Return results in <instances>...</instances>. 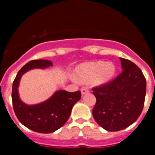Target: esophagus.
I'll use <instances>...</instances> for the list:
<instances>
[{
  "label": "esophagus",
  "mask_w": 155,
  "mask_h": 155,
  "mask_svg": "<svg viewBox=\"0 0 155 155\" xmlns=\"http://www.w3.org/2000/svg\"><path fill=\"white\" fill-rule=\"evenodd\" d=\"M81 92L82 95H84V94L88 93V90H87L86 87H82L81 89Z\"/></svg>",
  "instance_id": "obj_1"
}]
</instances>
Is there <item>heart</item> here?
Wrapping results in <instances>:
<instances>
[{
  "instance_id": "b5f03b06",
  "label": "heart",
  "mask_w": 155,
  "mask_h": 155,
  "mask_svg": "<svg viewBox=\"0 0 155 155\" xmlns=\"http://www.w3.org/2000/svg\"><path fill=\"white\" fill-rule=\"evenodd\" d=\"M76 75L71 76L74 82L91 81L94 86H103L112 81L116 74V66L112 62L98 61L83 63L76 68Z\"/></svg>"
}]
</instances>
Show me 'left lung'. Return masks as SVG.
<instances>
[{"label": "left lung", "mask_w": 155, "mask_h": 155, "mask_svg": "<svg viewBox=\"0 0 155 155\" xmlns=\"http://www.w3.org/2000/svg\"><path fill=\"white\" fill-rule=\"evenodd\" d=\"M123 72L107 84L93 88L96 104L92 114L97 124L107 131H119L136 121L146 95V80L135 64L121 58Z\"/></svg>", "instance_id": "8db88e82"}]
</instances>
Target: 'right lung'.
Here are the masks:
<instances>
[{"label":"right lung","instance_id":"add662e5","mask_svg":"<svg viewBox=\"0 0 155 155\" xmlns=\"http://www.w3.org/2000/svg\"><path fill=\"white\" fill-rule=\"evenodd\" d=\"M52 66L53 63L48 60L29 61L18 71L12 86V104L18 120L31 130L41 134H50L62 127L69 119L74 105L81 97L80 91L58 90L47 100L35 105H28L21 101L18 86L22 75L30 70L45 69Z\"/></svg>","mask_w":155,"mask_h":155}]
</instances>
